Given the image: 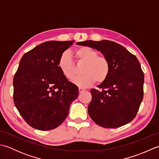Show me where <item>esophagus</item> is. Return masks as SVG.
Returning a JSON list of instances; mask_svg holds the SVG:
<instances>
[{
  "label": "esophagus",
  "instance_id": "34e87169",
  "mask_svg": "<svg viewBox=\"0 0 159 159\" xmlns=\"http://www.w3.org/2000/svg\"><path fill=\"white\" fill-rule=\"evenodd\" d=\"M79 91L80 93H81V92H85V89H83V88H80H80L79 89Z\"/></svg>",
  "mask_w": 159,
  "mask_h": 159
}]
</instances>
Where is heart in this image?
Listing matches in <instances>:
<instances>
[{
    "label": "heart",
    "mask_w": 159,
    "mask_h": 159,
    "mask_svg": "<svg viewBox=\"0 0 159 159\" xmlns=\"http://www.w3.org/2000/svg\"><path fill=\"white\" fill-rule=\"evenodd\" d=\"M78 63H85L82 70L83 76L76 78L73 83L80 87H87L96 81L100 84L109 77L111 72L109 60L104 55H98L96 50L89 46H81L74 50ZM58 66L63 76L72 80L76 75V67L70 54L65 51L61 55Z\"/></svg>",
    "instance_id": "1"
}]
</instances>
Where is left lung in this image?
Segmentation results:
<instances>
[{
    "mask_svg": "<svg viewBox=\"0 0 159 159\" xmlns=\"http://www.w3.org/2000/svg\"><path fill=\"white\" fill-rule=\"evenodd\" d=\"M77 43L100 51L111 64L109 76L98 86L100 89L90 90V117L96 124L107 128L130 122L143 98L144 74L137 57L124 46L109 40H87Z\"/></svg>",
    "mask_w": 159,
    "mask_h": 159,
    "instance_id": "obj_1",
    "label": "left lung"
}]
</instances>
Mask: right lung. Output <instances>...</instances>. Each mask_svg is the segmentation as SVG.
<instances>
[{
    "label": "right lung",
    "mask_w": 159,
    "mask_h": 159,
    "mask_svg": "<svg viewBox=\"0 0 159 159\" xmlns=\"http://www.w3.org/2000/svg\"><path fill=\"white\" fill-rule=\"evenodd\" d=\"M74 41H48L26 52L13 77V102L29 126L40 130L58 127L79 96L58 66L61 55Z\"/></svg>",
    "instance_id": "add662e5"
}]
</instances>
